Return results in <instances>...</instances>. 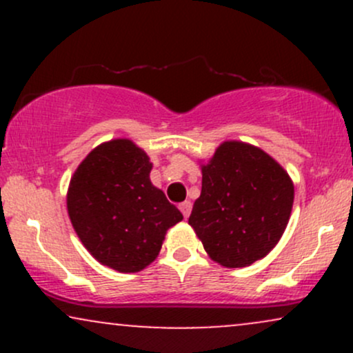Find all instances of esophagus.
Listing matches in <instances>:
<instances>
[{"label": "esophagus", "instance_id": "1", "mask_svg": "<svg viewBox=\"0 0 353 353\" xmlns=\"http://www.w3.org/2000/svg\"><path fill=\"white\" fill-rule=\"evenodd\" d=\"M179 209H181L182 216L188 219L189 214H190V210H192V204H190V201H184V202H182V204H179Z\"/></svg>", "mask_w": 353, "mask_h": 353}]
</instances>
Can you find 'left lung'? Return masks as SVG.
<instances>
[{
    "instance_id": "left-lung-1",
    "label": "left lung",
    "mask_w": 353,
    "mask_h": 353,
    "mask_svg": "<svg viewBox=\"0 0 353 353\" xmlns=\"http://www.w3.org/2000/svg\"><path fill=\"white\" fill-rule=\"evenodd\" d=\"M294 184L277 161L255 145L225 141L202 165V190L189 224L217 264L245 267L281 241Z\"/></svg>"
}]
</instances>
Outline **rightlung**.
Masks as SVG:
<instances>
[{"label":"right lung","instance_id":"1","mask_svg":"<svg viewBox=\"0 0 353 353\" xmlns=\"http://www.w3.org/2000/svg\"><path fill=\"white\" fill-rule=\"evenodd\" d=\"M152 164L129 139H112L88 154L72 174L68 214L83 245L117 272H139L159 254L181 210L154 188Z\"/></svg>","mask_w":353,"mask_h":353}]
</instances>
